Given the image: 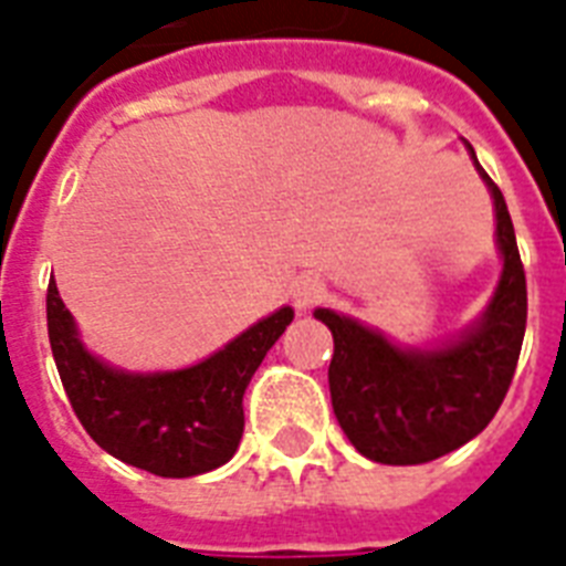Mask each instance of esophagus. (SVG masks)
Masks as SVG:
<instances>
[{
  "label": "esophagus",
  "instance_id": "esophagus-1",
  "mask_svg": "<svg viewBox=\"0 0 566 566\" xmlns=\"http://www.w3.org/2000/svg\"><path fill=\"white\" fill-rule=\"evenodd\" d=\"M323 296H325V284L316 273H302L293 279L291 298H293V305H296V311L314 307L316 302H323Z\"/></svg>",
  "mask_w": 566,
  "mask_h": 566
}]
</instances>
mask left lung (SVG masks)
I'll return each mask as SVG.
<instances>
[{
  "instance_id": "1",
  "label": "left lung",
  "mask_w": 566,
  "mask_h": 566,
  "mask_svg": "<svg viewBox=\"0 0 566 566\" xmlns=\"http://www.w3.org/2000/svg\"><path fill=\"white\" fill-rule=\"evenodd\" d=\"M476 171L494 197L503 275L471 328L436 348H401L352 316L314 311L334 334V416L348 442L380 465H421L462 448L489 427L512 387L526 331V273L506 200L480 163Z\"/></svg>"
}]
</instances>
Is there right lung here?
<instances>
[{
    "label": "right lung",
    "mask_w": 566,
    "mask_h": 566,
    "mask_svg": "<svg viewBox=\"0 0 566 566\" xmlns=\"http://www.w3.org/2000/svg\"><path fill=\"white\" fill-rule=\"evenodd\" d=\"M45 319L63 389L92 442L127 465L179 480L214 471L235 457L243 392L291 325L293 307H279L197 366L150 375L113 369L90 355L54 279Z\"/></svg>",
    "instance_id": "obj_1"
}]
</instances>
